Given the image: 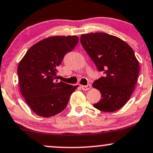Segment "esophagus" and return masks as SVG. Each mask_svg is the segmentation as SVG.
Returning <instances> with one entry per match:
<instances>
[{
    "instance_id": "1",
    "label": "esophagus",
    "mask_w": 153,
    "mask_h": 153,
    "mask_svg": "<svg viewBox=\"0 0 153 153\" xmlns=\"http://www.w3.org/2000/svg\"><path fill=\"white\" fill-rule=\"evenodd\" d=\"M80 88H81L82 91H88L91 88V85L90 84L87 85H80Z\"/></svg>"
}]
</instances>
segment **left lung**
<instances>
[{
    "mask_svg": "<svg viewBox=\"0 0 153 153\" xmlns=\"http://www.w3.org/2000/svg\"><path fill=\"white\" fill-rule=\"evenodd\" d=\"M80 43L104 75L93 82L101 93L100 100L93 106L104 112L120 109L131 96L139 74L133 50L123 40L105 33L81 35Z\"/></svg>",
    "mask_w": 153,
    "mask_h": 153,
    "instance_id": "left-lung-1",
    "label": "left lung"
}]
</instances>
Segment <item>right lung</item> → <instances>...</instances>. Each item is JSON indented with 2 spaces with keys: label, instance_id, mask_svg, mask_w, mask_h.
Returning <instances> with one entry per match:
<instances>
[{
  "label": "right lung",
  "instance_id": "obj_1",
  "mask_svg": "<svg viewBox=\"0 0 153 153\" xmlns=\"http://www.w3.org/2000/svg\"><path fill=\"white\" fill-rule=\"evenodd\" d=\"M78 37L55 36L40 40L29 48L18 67L20 90L37 115L51 117L62 111L78 85L58 80V66L75 48Z\"/></svg>",
  "mask_w": 153,
  "mask_h": 153
}]
</instances>
